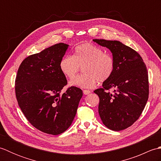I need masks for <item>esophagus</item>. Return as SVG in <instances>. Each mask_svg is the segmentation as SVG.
<instances>
[{
    "instance_id": "1",
    "label": "esophagus",
    "mask_w": 161,
    "mask_h": 161,
    "mask_svg": "<svg viewBox=\"0 0 161 161\" xmlns=\"http://www.w3.org/2000/svg\"><path fill=\"white\" fill-rule=\"evenodd\" d=\"M83 93L84 95H88L91 93V91L90 90H84Z\"/></svg>"
}]
</instances>
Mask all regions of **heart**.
<instances>
[{
	"mask_svg": "<svg viewBox=\"0 0 161 161\" xmlns=\"http://www.w3.org/2000/svg\"><path fill=\"white\" fill-rule=\"evenodd\" d=\"M60 69L68 80H73L82 68L84 74L79 75L71 81L75 86L92 88L97 81L108 80L115 69V60L111 54L104 53L101 47L91 43L77 46L73 56H66L60 61Z\"/></svg>",
	"mask_w": 161,
	"mask_h": 161,
	"instance_id": "heart-1",
	"label": "heart"
}]
</instances>
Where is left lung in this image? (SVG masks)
<instances>
[{
    "mask_svg": "<svg viewBox=\"0 0 161 161\" xmlns=\"http://www.w3.org/2000/svg\"><path fill=\"white\" fill-rule=\"evenodd\" d=\"M93 42L110 50L115 60L112 76L94 91L100 97L99 114L107 128L121 131L131 126L144 110L149 97L147 69L136 50L118 41Z\"/></svg>",
    "mask_w": 161,
    "mask_h": 161,
    "instance_id": "1",
    "label": "left lung"
}]
</instances>
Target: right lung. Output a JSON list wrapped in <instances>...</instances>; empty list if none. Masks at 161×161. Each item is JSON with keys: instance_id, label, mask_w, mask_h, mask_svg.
I'll return each mask as SVG.
<instances>
[{"instance_id": "add662e5", "label": "right lung", "mask_w": 161, "mask_h": 161, "mask_svg": "<svg viewBox=\"0 0 161 161\" xmlns=\"http://www.w3.org/2000/svg\"><path fill=\"white\" fill-rule=\"evenodd\" d=\"M68 46L57 43L30 55L17 71L15 93L19 107L30 124L47 134H60L69 127L83 95L75 86L62 92L67 80L59 65Z\"/></svg>"}]
</instances>
